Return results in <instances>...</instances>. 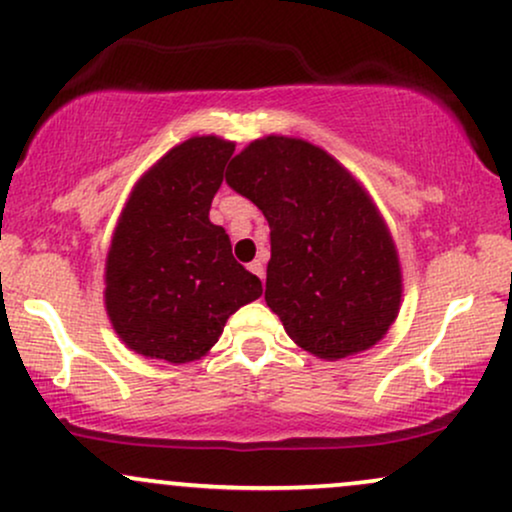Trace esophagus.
<instances>
[{
  "instance_id": "34e87169",
  "label": "esophagus",
  "mask_w": 512,
  "mask_h": 512,
  "mask_svg": "<svg viewBox=\"0 0 512 512\" xmlns=\"http://www.w3.org/2000/svg\"><path fill=\"white\" fill-rule=\"evenodd\" d=\"M249 270L254 275H258V278H261V280H263V273H266V270H263V263L261 261H251L249 263Z\"/></svg>"
}]
</instances>
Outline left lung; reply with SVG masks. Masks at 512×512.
Masks as SVG:
<instances>
[{
	"label": "left lung",
	"mask_w": 512,
	"mask_h": 512,
	"mask_svg": "<svg viewBox=\"0 0 512 512\" xmlns=\"http://www.w3.org/2000/svg\"><path fill=\"white\" fill-rule=\"evenodd\" d=\"M225 182L266 215V302L287 335L328 362L374 347L398 318L402 275L362 184L326 150L287 136L249 143Z\"/></svg>",
	"instance_id": "obj_1"
}]
</instances>
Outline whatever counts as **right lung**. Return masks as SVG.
<instances>
[{"label": "right lung", "mask_w": 512, "mask_h": 512, "mask_svg": "<svg viewBox=\"0 0 512 512\" xmlns=\"http://www.w3.org/2000/svg\"><path fill=\"white\" fill-rule=\"evenodd\" d=\"M234 143L194 136L138 179L112 234L105 306L112 328L143 357L186 364L218 342L239 306L263 294L208 218Z\"/></svg>", "instance_id": "1"}]
</instances>
